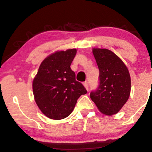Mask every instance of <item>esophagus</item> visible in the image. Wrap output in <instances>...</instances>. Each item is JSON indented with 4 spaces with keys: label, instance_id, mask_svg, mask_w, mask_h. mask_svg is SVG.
<instances>
[{
    "label": "esophagus",
    "instance_id": "1",
    "mask_svg": "<svg viewBox=\"0 0 152 152\" xmlns=\"http://www.w3.org/2000/svg\"><path fill=\"white\" fill-rule=\"evenodd\" d=\"M83 86H84L85 88H86L87 90H88V81L83 82Z\"/></svg>",
    "mask_w": 152,
    "mask_h": 152
}]
</instances>
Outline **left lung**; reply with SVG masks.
Masks as SVG:
<instances>
[{"label":"left lung","instance_id":"left-lung-1","mask_svg":"<svg viewBox=\"0 0 152 152\" xmlns=\"http://www.w3.org/2000/svg\"><path fill=\"white\" fill-rule=\"evenodd\" d=\"M93 54L99 70V83L90 97L102 114L111 116L119 111L129 97V72L111 50L94 48Z\"/></svg>","mask_w":152,"mask_h":152}]
</instances>
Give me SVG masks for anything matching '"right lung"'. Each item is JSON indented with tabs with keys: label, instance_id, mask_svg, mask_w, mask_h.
Segmentation results:
<instances>
[{
	"label": "right lung",
	"instance_id": "1",
	"mask_svg": "<svg viewBox=\"0 0 152 152\" xmlns=\"http://www.w3.org/2000/svg\"><path fill=\"white\" fill-rule=\"evenodd\" d=\"M76 49L57 51L43 61L33 81L35 101L43 114L52 119L65 118L78 99L87 91L76 80L70 66Z\"/></svg>",
	"mask_w": 152,
	"mask_h": 152
}]
</instances>
